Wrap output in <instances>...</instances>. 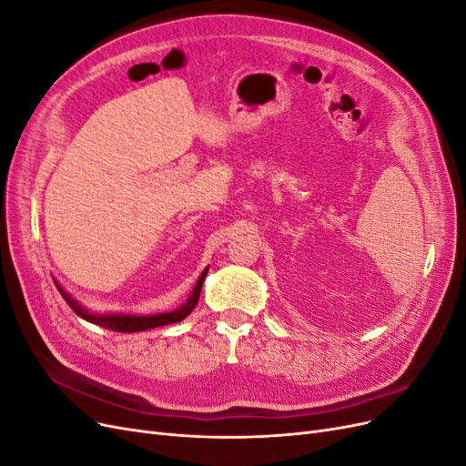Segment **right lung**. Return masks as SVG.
Masks as SVG:
<instances>
[{"label":"right lung","mask_w":466,"mask_h":466,"mask_svg":"<svg viewBox=\"0 0 466 466\" xmlns=\"http://www.w3.org/2000/svg\"><path fill=\"white\" fill-rule=\"evenodd\" d=\"M208 274V268L202 272L198 284H196L192 295L188 298V301L182 305L180 309L173 313H161V315H149V317H132V315H93L89 311H86L81 305H77L69 295L58 286V291L62 293V298L67 301V305L74 309L76 315H79L81 319H86L93 324H98V327L115 330V332H139V330H147V329H155V327H163V324H171V322H178L182 319H187L190 315L192 309L198 303L200 291H202V284L204 278Z\"/></svg>","instance_id":"add662e5"}]
</instances>
